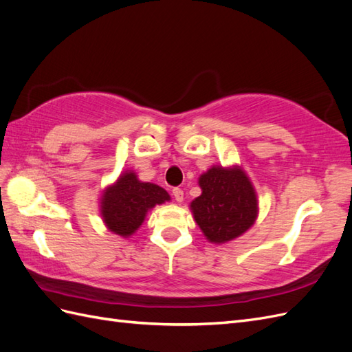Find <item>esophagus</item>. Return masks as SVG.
Returning a JSON list of instances; mask_svg holds the SVG:
<instances>
[{"label":"esophagus","instance_id":"1","mask_svg":"<svg viewBox=\"0 0 352 352\" xmlns=\"http://www.w3.org/2000/svg\"><path fill=\"white\" fill-rule=\"evenodd\" d=\"M172 194H173V197H175V199H176L177 202H182V201H184V190L180 189V188H173Z\"/></svg>","mask_w":352,"mask_h":352}]
</instances>
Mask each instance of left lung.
<instances>
[{"mask_svg": "<svg viewBox=\"0 0 352 352\" xmlns=\"http://www.w3.org/2000/svg\"><path fill=\"white\" fill-rule=\"evenodd\" d=\"M202 194L190 204L195 221L212 243L247 232L257 217V195L242 170L211 167L199 177Z\"/></svg>", "mask_w": 352, "mask_h": 352, "instance_id": "1", "label": "left lung"}]
</instances>
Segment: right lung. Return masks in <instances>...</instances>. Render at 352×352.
<instances>
[{
  "label": "right lung",
  "mask_w": 352,
  "mask_h": 352,
  "mask_svg": "<svg viewBox=\"0 0 352 352\" xmlns=\"http://www.w3.org/2000/svg\"><path fill=\"white\" fill-rule=\"evenodd\" d=\"M168 199L170 195L163 188L141 182L135 173L126 172L104 192L101 214L111 232L127 238L142 225L148 210Z\"/></svg>",
  "instance_id": "1"
}]
</instances>
